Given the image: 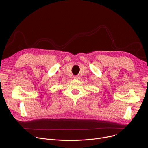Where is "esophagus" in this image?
<instances>
[{"instance_id": "esophagus-1", "label": "esophagus", "mask_w": 148, "mask_h": 148, "mask_svg": "<svg viewBox=\"0 0 148 148\" xmlns=\"http://www.w3.org/2000/svg\"><path fill=\"white\" fill-rule=\"evenodd\" d=\"M74 78H75V79H79L80 77L79 75H75V76H74Z\"/></svg>"}]
</instances>
